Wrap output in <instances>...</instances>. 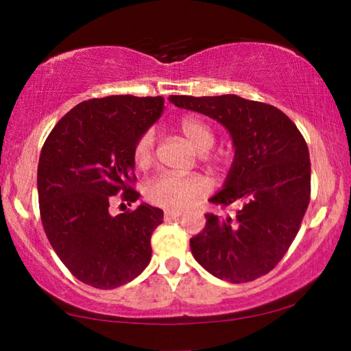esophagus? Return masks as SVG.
<instances>
[{
    "label": "esophagus",
    "instance_id": "obj_1",
    "mask_svg": "<svg viewBox=\"0 0 351 351\" xmlns=\"http://www.w3.org/2000/svg\"><path fill=\"white\" fill-rule=\"evenodd\" d=\"M180 215H182L180 210H166L165 219L166 220H174V219H179Z\"/></svg>",
    "mask_w": 351,
    "mask_h": 351
}]
</instances>
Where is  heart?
Masks as SVG:
<instances>
[{
  "label": "heart",
  "instance_id": "b5f03b06",
  "mask_svg": "<svg viewBox=\"0 0 351 351\" xmlns=\"http://www.w3.org/2000/svg\"><path fill=\"white\" fill-rule=\"evenodd\" d=\"M179 129L191 147L199 153H208L215 143V131L206 119L184 117L179 121ZM134 162L138 169H148L155 160V134L142 132L132 148ZM209 193V184L203 176L162 174L147 186V199L152 204L169 210L189 208Z\"/></svg>",
  "mask_w": 351,
  "mask_h": 351
}]
</instances>
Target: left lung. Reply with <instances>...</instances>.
Instances as JSON below:
<instances>
[{
	"label": "left lung",
	"mask_w": 351,
	"mask_h": 351,
	"mask_svg": "<svg viewBox=\"0 0 351 351\" xmlns=\"http://www.w3.org/2000/svg\"><path fill=\"white\" fill-rule=\"evenodd\" d=\"M169 100L222 123L234 145L223 190L209 201L239 208L227 217L204 214L206 227L190 239L191 254L210 275L234 285L267 275L291 247L310 203L304 136L281 110L233 94Z\"/></svg>",
	"instance_id": "1"
}]
</instances>
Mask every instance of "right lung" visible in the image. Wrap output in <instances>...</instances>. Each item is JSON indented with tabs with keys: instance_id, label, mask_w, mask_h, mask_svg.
Wrapping results in <instances>:
<instances>
[{
	"instance_id": "1",
	"label": "right lung",
	"mask_w": 351,
	"mask_h": 351,
	"mask_svg": "<svg viewBox=\"0 0 351 351\" xmlns=\"http://www.w3.org/2000/svg\"><path fill=\"white\" fill-rule=\"evenodd\" d=\"M165 110V99L110 95L84 100L56 124L38 162L43 228L71 275L114 289L141 275L162 210L150 204L117 217L114 199L136 203L134 143ZM119 196L117 197L116 195Z\"/></svg>"
}]
</instances>
